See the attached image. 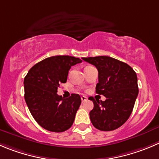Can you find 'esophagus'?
Returning <instances> with one entry per match:
<instances>
[{"mask_svg":"<svg viewBox=\"0 0 159 159\" xmlns=\"http://www.w3.org/2000/svg\"><path fill=\"white\" fill-rule=\"evenodd\" d=\"M87 100V98L85 96H82L81 97V101H82V102H84V101H86Z\"/></svg>","mask_w":159,"mask_h":159,"instance_id":"34e87169","label":"esophagus"}]
</instances>
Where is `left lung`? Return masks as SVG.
I'll list each match as a JSON object with an SVG mask.
<instances>
[{
  "label": "left lung",
  "mask_w": 159,
  "mask_h": 159,
  "mask_svg": "<svg viewBox=\"0 0 159 159\" xmlns=\"http://www.w3.org/2000/svg\"><path fill=\"white\" fill-rule=\"evenodd\" d=\"M83 60L98 69L96 93L106 98L105 101L90 98L93 103L90 111L93 126L102 131L118 129L127 121L134 109L139 92L137 74L129 65L108 56Z\"/></svg>",
  "instance_id": "left-lung-1"
}]
</instances>
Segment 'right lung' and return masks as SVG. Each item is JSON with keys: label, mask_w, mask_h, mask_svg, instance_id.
<instances>
[{"label": "right lung", "mask_w": 159, "mask_h": 159, "mask_svg": "<svg viewBox=\"0 0 159 159\" xmlns=\"http://www.w3.org/2000/svg\"><path fill=\"white\" fill-rule=\"evenodd\" d=\"M82 62L69 55L52 56L37 63L24 79L25 101L30 113L41 127L64 132L72 126L81 104L80 96L68 98L58 95L60 84L67 81L71 66Z\"/></svg>", "instance_id": "obj_1"}]
</instances>
